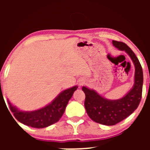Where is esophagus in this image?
Wrapping results in <instances>:
<instances>
[{
    "instance_id": "obj_1",
    "label": "esophagus",
    "mask_w": 150,
    "mask_h": 150,
    "mask_svg": "<svg viewBox=\"0 0 150 150\" xmlns=\"http://www.w3.org/2000/svg\"><path fill=\"white\" fill-rule=\"evenodd\" d=\"M83 84H84L83 82H80V85H83Z\"/></svg>"
}]
</instances>
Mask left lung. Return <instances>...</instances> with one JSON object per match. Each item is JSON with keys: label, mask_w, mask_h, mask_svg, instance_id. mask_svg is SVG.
<instances>
[{"label": "left lung", "mask_w": 150, "mask_h": 150, "mask_svg": "<svg viewBox=\"0 0 150 150\" xmlns=\"http://www.w3.org/2000/svg\"><path fill=\"white\" fill-rule=\"evenodd\" d=\"M113 45L120 51H125L135 65V84L125 97L117 100H108L95 91L82 87L85 94V106L91 119L102 125H113L124 120L137 108L142 98L143 73L138 58L133 51L121 42L113 40Z\"/></svg>", "instance_id": "obj_1"}]
</instances>
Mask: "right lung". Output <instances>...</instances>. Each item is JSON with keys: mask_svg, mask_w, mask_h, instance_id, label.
<instances>
[{"mask_svg": "<svg viewBox=\"0 0 150 150\" xmlns=\"http://www.w3.org/2000/svg\"><path fill=\"white\" fill-rule=\"evenodd\" d=\"M77 86L65 89L52 102L45 107L30 112L18 110L8 101L10 109L18 121L32 128H43L56 123L64 113L68 101L76 90Z\"/></svg>", "mask_w": 150, "mask_h": 150, "instance_id": "obj_1", "label": "right lung"}]
</instances>
